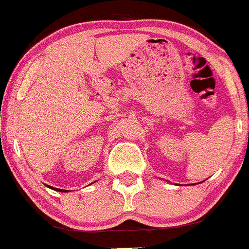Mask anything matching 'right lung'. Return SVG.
Listing matches in <instances>:
<instances>
[{"mask_svg": "<svg viewBox=\"0 0 249 249\" xmlns=\"http://www.w3.org/2000/svg\"><path fill=\"white\" fill-rule=\"evenodd\" d=\"M92 184V183H91ZM48 188H51V189H53V190H56V191H60V193H68V191L70 190H65V189H59V188H54V187H51V185H47Z\"/></svg>", "mask_w": 249, "mask_h": 249, "instance_id": "add662e5", "label": "right lung"}]
</instances>
